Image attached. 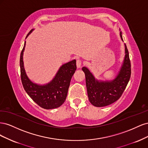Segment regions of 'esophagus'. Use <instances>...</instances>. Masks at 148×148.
Listing matches in <instances>:
<instances>
[{
	"instance_id": "1",
	"label": "esophagus",
	"mask_w": 148,
	"mask_h": 148,
	"mask_svg": "<svg viewBox=\"0 0 148 148\" xmlns=\"http://www.w3.org/2000/svg\"><path fill=\"white\" fill-rule=\"evenodd\" d=\"M82 64V60L81 59H77V68H80Z\"/></svg>"
}]
</instances>
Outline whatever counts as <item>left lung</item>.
<instances>
[{"label":"left lung","mask_w":148,"mask_h":148,"mask_svg":"<svg viewBox=\"0 0 148 148\" xmlns=\"http://www.w3.org/2000/svg\"><path fill=\"white\" fill-rule=\"evenodd\" d=\"M123 40L122 32L120 33ZM123 64L115 79L111 82H99L86 67H83L86 77V84L89 100L96 107H104L117 101L122 96L131 77V62L127 46Z\"/></svg>","instance_id":"1"}]
</instances>
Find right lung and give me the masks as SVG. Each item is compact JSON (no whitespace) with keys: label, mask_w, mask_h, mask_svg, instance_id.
<instances>
[{"label":"right lung","mask_w":148,"mask_h":148,"mask_svg":"<svg viewBox=\"0 0 148 148\" xmlns=\"http://www.w3.org/2000/svg\"><path fill=\"white\" fill-rule=\"evenodd\" d=\"M32 31L31 29L29 31L27 36ZM25 47V42L21 52L20 66L21 83L25 91L43 109H52L60 107L66 99L71 77L77 70L76 60H73L62 65L50 83L40 86L31 82L26 75L23 61Z\"/></svg>","instance_id":"1"}]
</instances>
